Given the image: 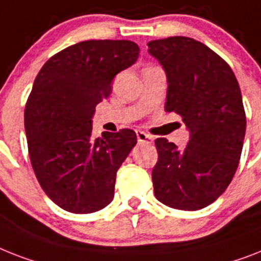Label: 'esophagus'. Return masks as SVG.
<instances>
[{
	"label": "esophagus",
	"instance_id": "1",
	"mask_svg": "<svg viewBox=\"0 0 261 261\" xmlns=\"http://www.w3.org/2000/svg\"><path fill=\"white\" fill-rule=\"evenodd\" d=\"M137 139L138 143H151L152 137L149 134H146L145 131H137Z\"/></svg>",
	"mask_w": 261,
	"mask_h": 261
}]
</instances>
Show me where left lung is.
Returning <instances> with one entry per match:
<instances>
[{"instance_id": "obj_1", "label": "left lung", "mask_w": 261, "mask_h": 261, "mask_svg": "<svg viewBox=\"0 0 261 261\" xmlns=\"http://www.w3.org/2000/svg\"><path fill=\"white\" fill-rule=\"evenodd\" d=\"M147 45L166 72L165 110L190 133L181 150L155 139L154 194L167 206L198 211L225 192L240 162L247 128L240 86L229 64L197 40L174 36Z\"/></svg>"}]
</instances>
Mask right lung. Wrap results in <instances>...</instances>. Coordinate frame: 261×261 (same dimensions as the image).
<instances>
[{"label":"right lung","instance_id":"1","mask_svg":"<svg viewBox=\"0 0 261 261\" xmlns=\"http://www.w3.org/2000/svg\"><path fill=\"white\" fill-rule=\"evenodd\" d=\"M139 56L128 40H87L50 57L25 106L28 151L45 194L71 213H94L114 198L116 171L137 145L130 128L92 137L95 107L116 73Z\"/></svg>","mask_w":261,"mask_h":261}]
</instances>
